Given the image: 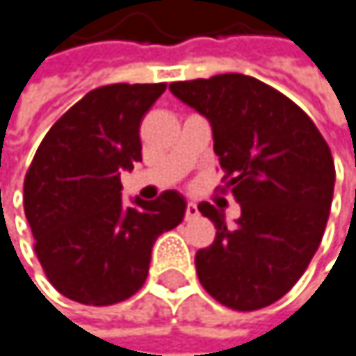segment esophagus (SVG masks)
I'll list each match as a JSON object with an SVG mask.
<instances>
[{"label": "esophagus", "instance_id": "1", "mask_svg": "<svg viewBox=\"0 0 356 356\" xmlns=\"http://www.w3.org/2000/svg\"><path fill=\"white\" fill-rule=\"evenodd\" d=\"M194 217H198V204L196 202H188V207H186V219H194Z\"/></svg>", "mask_w": 356, "mask_h": 356}]
</instances>
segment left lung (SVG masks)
I'll return each mask as SVG.
<instances>
[{
  "instance_id": "1",
  "label": "left lung",
  "mask_w": 356,
  "mask_h": 356,
  "mask_svg": "<svg viewBox=\"0 0 356 356\" xmlns=\"http://www.w3.org/2000/svg\"><path fill=\"white\" fill-rule=\"evenodd\" d=\"M168 88L211 122L221 192L241 204L234 225L217 207L198 204L217 230L196 253L200 283L232 310L266 308L300 281L321 245L336 181L332 152L306 111L251 75Z\"/></svg>"
}]
</instances>
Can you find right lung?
Segmentation results:
<instances>
[{
    "label": "right lung",
    "instance_id": "add662e5",
    "mask_svg": "<svg viewBox=\"0 0 356 356\" xmlns=\"http://www.w3.org/2000/svg\"><path fill=\"white\" fill-rule=\"evenodd\" d=\"M166 84H109L63 113L24 175V215L58 293L109 306L137 293L156 238L179 225L186 198L122 202V170L141 160L139 126Z\"/></svg>",
    "mask_w": 356,
    "mask_h": 356
}]
</instances>
